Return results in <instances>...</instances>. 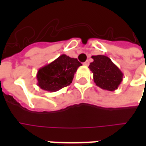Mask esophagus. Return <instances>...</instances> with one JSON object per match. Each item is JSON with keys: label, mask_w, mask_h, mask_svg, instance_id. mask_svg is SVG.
Returning a JSON list of instances; mask_svg holds the SVG:
<instances>
[{"label": "esophagus", "mask_w": 146, "mask_h": 146, "mask_svg": "<svg viewBox=\"0 0 146 146\" xmlns=\"http://www.w3.org/2000/svg\"><path fill=\"white\" fill-rule=\"evenodd\" d=\"M84 66H88V65H89V62H88V61H86L85 62H84Z\"/></svg>", "instance_id": "esophagus-1"}]
</instances>
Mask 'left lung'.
Segmentation results:
<instances>
[{"instance_id":"obj_1","label":"left lung","mask_w":146,"mask_h":146,"mask_svg":"<svg viewBox=\"0 0 146 146\" xmlns=\"http://www.w3.org/2000/svg\"><path fill=\"white\" fill-rule=\"evenodd\" d=\"M92 58L94 61L90 63L89 69L93 73L95 84L110 92L118 88L123 76L121 70L106 55H93Z\"/></svg>"}]
</instances>
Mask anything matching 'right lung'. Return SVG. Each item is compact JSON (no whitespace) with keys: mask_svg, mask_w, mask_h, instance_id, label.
I'll list each match as a JSON object with an SVG mask.
<instances>
[{"mask_svg":"<svg viewBox=\"0 0 146 146\" xmlns=\"http://www.w3.org/2000/svg\"><path fill=\"white\" fill-rule=\"evenodd\" d=\"M80 66L82 64L76 58L61 54L51 63L39 69L36 73L37 85L47 92H57L70 85Z\"/></svg>","mask_w":146,"mask_h":146,"instance_id":"add662e5","label":"right lung"}]
</instances>
